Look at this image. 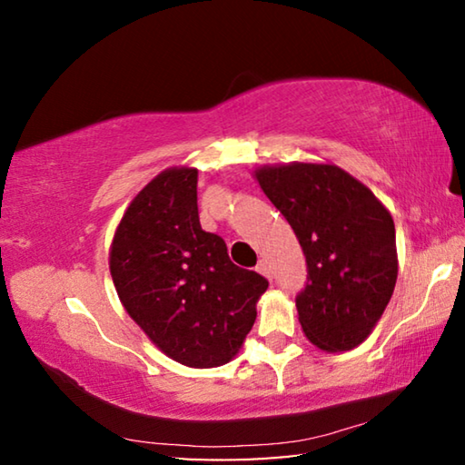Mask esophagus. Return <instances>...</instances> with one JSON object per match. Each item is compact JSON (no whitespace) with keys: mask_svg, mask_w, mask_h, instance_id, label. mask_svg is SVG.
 <instances>
[{"mask_svg":"<svg viewBox=\"0 0 465 465\" xmlns=\"http://www.w3.org/2000/svg\"><path fill=\"white\" fill-rule=\"evenodd\" d=\"M256 271L261 272V274H264L266 279H272V272H271V266H269V262L266 261H261L258 262V266H256Z\"/></svg>","mask_w":465,"mask_h":465,"instance_id":"obj_1","label":"esophagus"}]
</instances>
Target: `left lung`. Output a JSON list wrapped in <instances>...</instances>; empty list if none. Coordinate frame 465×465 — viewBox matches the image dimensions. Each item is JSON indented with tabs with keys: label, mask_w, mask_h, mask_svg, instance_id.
Segmentation results:
<instances>
[{
	"label": "left lung",
	"mask_w": 465,
	"mask_h": 465,
	"mask_svg": "<svg viewBox=\"0 0 465 465\" xmlns=\"http://www.w3.org/2000/svg\"><path fill=\"white\" fill-rule=\"evenodd\" d=\"M299 240L308 281L295 297L305 336L324 351H351L381 318L396 287V227L375 194L328 163L256 172Z\"/></svg>",
	"instance_id": "8db88e82"
}]
</instances>
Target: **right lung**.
<instances>
[{
	"mask_svg": "<svg viewBox=\"0 0 465 465\" xmlns=\"http://www.w3.org/2000/svg\"><path fill=\"white\" fill-rule=\"evenodd\" d=\"M110 274L141 330L168 357L201 369L232 361L269 287L201 227L193 168L162 172L135 196L114 233Z\"/></svg>",
	"mask_w": 465,
	"mask_h": 465,
	"instance_id": "1",
	"label": "right lung"
}]
</instances>
